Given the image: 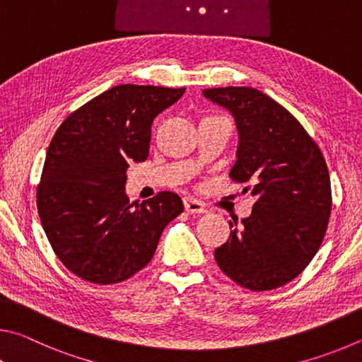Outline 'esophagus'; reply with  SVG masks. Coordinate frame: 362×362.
<instances>
[{"label":"esophagus","mask_w":362,"mask_h":362,"mask_svg":"<svg viewBox=\"0 0 362 362\" xmlns=\"http://www.w3.org/2000/svg\"><path fill=\"white\" fill-rule=\"evenodd\" d=\"M185 208L189 214H202V213H206V206L204 204H200L199 200H194V199H185Z\"/></svg>","instance_id":"obj_1"}]
</instances>
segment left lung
Wrapping results in <instances>:
<instances>
[{
  "mask_svg": "<svg viewBox=\"0 0 362 362\" xmlns=\"http://www.w3.org/2000/svg\"><path fill=\"white\" fill-rule=\"evenodd\" d=\"M235 117L232 181L256 199L242 226L214 251L219 269L242 288L270 291L293 281L312 262L332 208L331 180L320 146L288 110L252 87L204 90Z\"/></svg>",
  "mask_w": 362,
  "mask_h": 362,
  "instance_id": "8db88e82",
  "label": "left lung"
}]
</instances>
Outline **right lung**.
<instances>
[{
  "mask_svg": "<svg viewBox=\"0 0 362 362\" xmlns=\"http://www.w3.org/2000/svg\"><path fill=\"white\" fill-rule=\"evenodd\" d=\"M186 88L122 84L73 111L49 144L36 205L57 257L81 280H129L185 211L175 192L141 204L125 195L127 167L149 156L151 125Z\"/></svg>",
  "mask_w": 362,
  "mask_h": 362,
  "instance_id": "add662e5",
  "label": "right lung"
}]
</instances>
